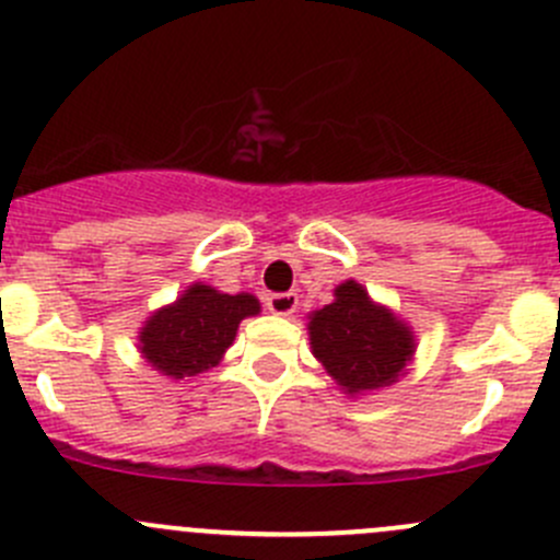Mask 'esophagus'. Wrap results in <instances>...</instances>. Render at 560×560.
Wrapping results in <instances>:
<instances>
[{"label": "esophagus", "instance_id": "34e87169", "mask_svg": "<svg viewBox=\"0 0 560 560\" xmlns=\"http://www.w3.org/2000/svg\"><path fill=\"white\" fill-rule=\"evenodd\" d=\"M265 306H268L270 314H279V317H290V314L298 308V295H295V292H276V295H268Z\"/></svg>", "mask_w": 560, "mask_h": 560}]
</instances>
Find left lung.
Listing matches in <instances>:
<instances>
[{"mask_svg": "<svg viewBox=\"0 0 560 560\" xmlns=\"http://www.w3.org/2000/svg\"><path fill=\"white\" fill-rule=\"evenodd\" d=\"M308 341L314 358L347 396L399 383L416 355L410 325L394 308L372 301L355 279L341 281L334 301L308 314Z\"/></svg>", "mask_w": 560, "mask_h": 560, "instance_id": "obj_1", "label": "left lung"}]
</instances>
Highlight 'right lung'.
Instances as JSON below:
<instances>
[{"label":"right lung","mask_w":560,"mask_h":560,"mask_svg":"<svg viewBox=\"0 0 560 560\" xmlns=\"http://www.w3.org/2000/svg\"><path fill=\"white\" fill-rule=\"evenodd\" d=\"M262 312L248 292H221L194 281L175 303L155 308L139 328V352L170 380L197 377L224 358L246 317Z\"/></svg>","instance_id":"obj_1"}]
</instances>
